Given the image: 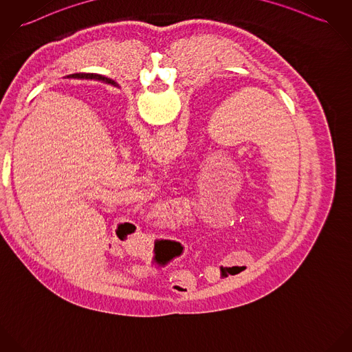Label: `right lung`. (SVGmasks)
<instances>
[{"label": "right lung", "mask_w": 352, "mask_h": 352, "mask_svg": "<svg viewBox=\"0 0 352 352\" xmlns=\"http://www.w3.org/2000/svg\"><path fill=\"white\" fill-rule=\"evenodd\" d=\"M74 78H85V79H96V80H106L109 81V82H113V81H111V79H107V78H104V76H102V75H98V74H81V75H72Z\"/></svg>", "instance_id": "right-lung-1"}]
</instances>
